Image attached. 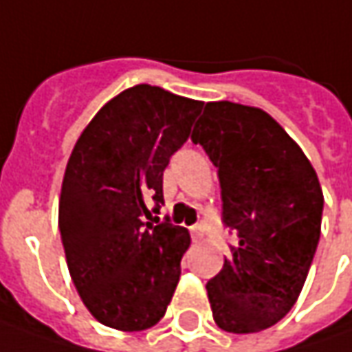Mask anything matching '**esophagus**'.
Wrapping results in <instances>:
<instances>
[{
    "label": "esophagus",
    "instance_id": "obj_1",
    "mask_svg": "<svg viewBox=\"0 0 352 352\" xmlns=\"http://www.w3.org/2000/svg\"><path fill=\"white\" fill-rule=\"evenodd\" d=\"M190 233H192V239L194 241H201L204 239V225H194L192 229H190Z\"/></svg>",
    "mask_w": 352,
    "mask_h": 352
}]
</instances>
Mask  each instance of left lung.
Wrapping results in <instances>:
<instances>
[{
  "label": "left lung",
  "mask_w": 352,
  "mask_h": 352,
  "mask_svg": "<svg viewBox=\"0 0 352 352\" xmlns=\"http://www.w3.org/2000/svg\"><path fill=\"white\" fill-rule=\"evenodd\" d=\"M217 168L231 258L208 282L217 327L256 333L296 304L321 235L323 192L304 151L258 107L206 103L192 133Z\"/></svg>",
  "instance_id": "1"
}]
</instances>
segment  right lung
<instances>
[{"label": "right lung", "mask_w": 352, "mask_h": 352, "mask_svg": "<svg viewBox=\"0 0 352 352\" xmlns=\"http://www.w3.org/2000/svg\"><path fill=\"white\" fill-rule=\"evenodd\" d=\"M204 102L139 84L103 105L68 158L58 229L76 290L100 323L142 331L166 314L190 247L188 229L153 225L162 174Z\"/></svg>", "instance_id": "add662e5"}]
</instances>
